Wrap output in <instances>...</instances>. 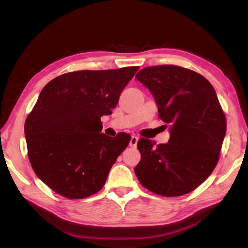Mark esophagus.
I'll list each match as a JSON object with an SVG mask.
<instances>
[{
    "label": "esophagus",
    "instance_id": "esophagus-1",
    "mask_svg": "<svg viewBox=\"0 0 248 248\" xmlns=\"http://www.w3.org/2000/svg\"><path fill=\"white\" fill-rule=\"evenodd\" d=\"M138 141H139V138L138 136L135 135H132V138H131L130 140V147H133V148H135L136 146H138Z\"/></svg>",
    "mask_w": 248,
    "mask_h": 248
}]
</instances>
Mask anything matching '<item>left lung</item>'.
<instances>
[{
    "mask_svg": "<svg viewBox=\"0 0 248 248\" xmlns=\"http://www.w3.org/2000/svg\"><path fill=\"white\" fill-rule=\"evenodd\" d=\"M150 91L159 117L170 124L167 144L140 139V161L134 168L141 186L176 197L192 192L217 164L226 134V117L213 86L186 68L147 67L135 76Z\"/></svg>",
    "mask_w": 248,
    "mask_h": 248,
    "instance_id": "left-lung-1",
    "label": "left lung"
}]
</instances>
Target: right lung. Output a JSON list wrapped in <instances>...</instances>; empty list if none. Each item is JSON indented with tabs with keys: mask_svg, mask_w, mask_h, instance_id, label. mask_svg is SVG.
I'll return each mask as SVG.
<instances>
[{
	"mask_svg": "<svg viewBox=\"0 0 248 248\" xmlns=\"http://www.w3.org/2000/svg\"><path fill=\"white\" fill-rule=\"evenodd\" d=\"M138 70L124 67L69 72L43 88L26 118L24 134L31 167L55 193L81 199L103 187L131 136L100 133L101 117L112 114Z\"/></svg>",
	"mask_w": 248,
	"mask_h": 248,
	"instance_id": "add662e5",
	"label": "right lung"
}]
</instances>
